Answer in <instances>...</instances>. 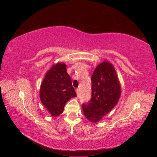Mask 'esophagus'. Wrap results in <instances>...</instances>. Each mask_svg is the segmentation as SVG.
Here are the masks:
<instances>
[{
  "label": "esophagus",
  "instance_id": "34e87169",
  "mask_svg": "<svg viewBox=\"0 0 157 157\" xmlns=\"http://www.w3.org/2000/svg\"><path fill=\"white\" fill-rule=\"evenodd\" d=\"M76 93H77V95H78V96H79V89H78L76 90Z\"/></svg>",
  "mask_w": 157,
  "mask_h": 157
}]
</instances>
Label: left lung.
Returning <instances> with one entry per match:
<instances>
[{"instance_id":"1","label":"left lung","mask_w":157,"mask_h":157,"mask_svg":"<svg viewBox=\"0 0 157 157\" xmlns=\"http://www.w3.org/2000/svg\"><path fill=\"white\" fill-rule=\"evenodd\" d=\"M91 98L82 104V109L90 122L96 123L117 104L121 96V86L115 69L109 62L97 66L91 76Z\"/></svg>"}]
</instances>
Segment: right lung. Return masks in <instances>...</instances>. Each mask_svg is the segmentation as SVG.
<instances>
[{
    "mask_svg": "<svg viewBox=\"0 0 157 157\" xmlns=\"http://www.w3.org/2000/svg\"><path fill=\"white\" fill-rule=\"evenodd\" d=\"M76 96L66 65L58 63L53 66L47 72L41 85L42 104L52 116H57L63 112L66 103Z\"/></svg>",
    "mask_w": 157,
    "mask_h": 157,
    "instance_id": "right-lung-1",
    "label": "right lung"
}]
</instances>
